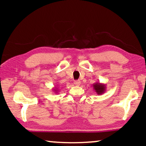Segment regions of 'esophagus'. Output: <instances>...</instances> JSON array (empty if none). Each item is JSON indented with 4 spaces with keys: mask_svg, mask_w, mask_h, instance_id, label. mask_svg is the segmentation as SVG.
Returning a JSON list of instances; mask_svg holds the SVG:
<instances>
[{
    "mask_svg": "<svg viewBox=\"0 0 146 146\" xmlns=\"http://www.w3.org/2000/svg\"><path fill=\"white\" fill-rule=\"evenodd\" d=\"M74 84L76 86H80V80L74 81Z\"/></svg>",
    "mask_w": 146,
    "mask_h": 146,
    "instance_id": "esophagus-1",
    "label": "esophagus"
}]
</instances>
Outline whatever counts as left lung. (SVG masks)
<instances>
[{
  "instance_id": "1",
  "label": "left lung",
  "mask_w": 146,
  "mask_h": 146,
  "mask_svg": "<svg viewBox=\"0 0 146 146\" xmlns=\"http://www.w3.org/2000/svg\"><path fill=\"white\" fill-rule=\"evenodd\" d=\"M93 88L98 95H101L106 92V86L104 84H102L100 82H95L93 84Z\"/></svg>"
}]
</instances>
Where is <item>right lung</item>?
Here are the masks:
<instances>
[{
	"label": "right lung",
	"instance_id": "obj_1",
	"mask_svg": "<svg viewBox=\"0 0 146 146\" xmlns=\"http://www.w3.org/2000/svg\"><path fill=\"white\" fill-rule=\"evenodd\" d=\"M53 90V92H54L55 94H58V92H59V89H58V88H57V87H54V88H52Z\"/></svg>",
	"mask_w": 146,
	"mask_h": 146
}]
</instances>
